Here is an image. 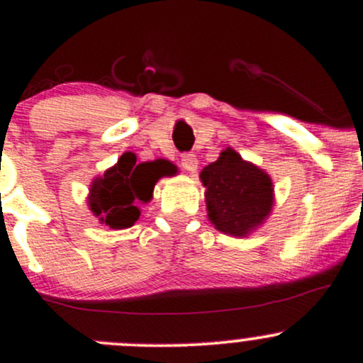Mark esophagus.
Masks as SVG:
<instances>
[{"label": "esophagus", "mask_w": 363, "mask_h": 363, "mask_svg": "<svg viewBox=\"0 0 363 363\" xmlns=\"http://www.w3.org/2000/svg\"><path fill=\"white\" fill-rule=\"evenodd\" d=\"M181 165L187 172L194 174L198 170V158H196L194 153H184L181 158Z\"/></svg>", "instance_id": "1"}]
</instances>
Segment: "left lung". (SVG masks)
I'll return each mask as SVG.
<instances>
[{
    "mask_svg": "<svg viewBox=\"0 0 363 363\" xmlns=\"http://www.w3.org/2000/svg\"><path fill=\"white\" fill-rule=\"evenodd\" d=\"M208 218L216 230L234 237L249 235L273 208V182L264 170L227 148L199 174Z\"/></svg>",
    "mask_w": 363,
    "mask_h": 363,
    "instance_id": "1",
    "label": "left lung"
}]
</instances>
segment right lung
Returning a JSON list of instances; mask_svg holds the SVG:
<instances>
[{"label":"right lung","mask_w":363,"mask_h":363,"mask_svg":"<svg viewBox=\"0 0 363 363\" xmlns=\"http://www.w3.org/2000/svg\"><path fill=\"white\" fill-rule=\"evenodd\" d=\"M174 165L158 158L136 164V155L126 152L114 167L107 169L102 177H95L90 186V211L107 227L121 230L135 225L140 218V206L148 203L153 187L164 176H172Z\"/></svg>","instance_id":"right-lung-1"}]
</instances>
